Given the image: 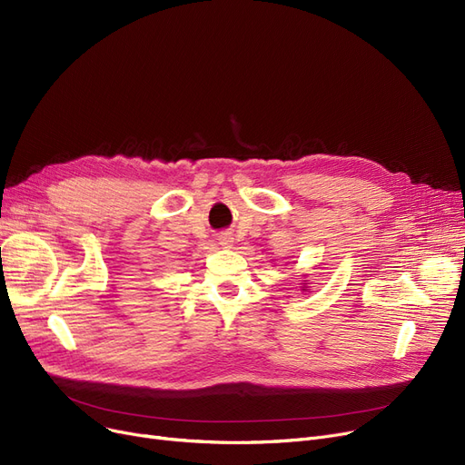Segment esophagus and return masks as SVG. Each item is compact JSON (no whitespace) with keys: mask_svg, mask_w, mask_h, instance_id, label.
Returning <instances> with one entry per match:
<instances>
[{"mask_svg":"<svg viewBox=\"0 0 465 465\" xmlns=\"http://www.w3.org/2000/svg\"><path fill=\"white\" fill-rule=\"evenodd\" d=\"M220 245H223L224 249H230L233 245V237L230 233H223L220 235Z\"/></svg>","mask_w":465,"mask_h":465,"instance_id":"1","label":"esophagus"}]
</instances>
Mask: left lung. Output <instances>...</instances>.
I'll return each mask as SVG.
<instances>
[{
    "mask_svg": "<svg viewBox=\"0 0 465 465\" xmlns=\"http://www.w3.org/2000/svg\"><path fill=\"white\" fill-rule=\"evenodd\" d=\"M305 284H307V282H303V286H302V290H303V292H307V290H309V286H305Z\"/></svg>",
    "mask_w": 465,
    "mask_h": 465,
    "instance_id": "1",
    "label": "left lung"
}]
</instances>
